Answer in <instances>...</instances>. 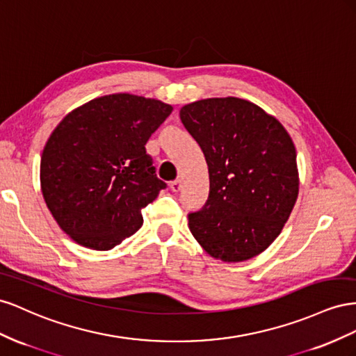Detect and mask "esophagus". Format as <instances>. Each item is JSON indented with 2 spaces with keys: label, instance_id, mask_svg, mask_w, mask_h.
<instances>
[{
  "label": "esophagus",
  "instance_id": "obj_1",
  "mask_svg": "<svg viewBox=\"0 0 356 356\" xmlns=\"http://www.w3.org/2000/svg\"><path fill=\"white\" fill-rule=\"evenodd\" d=\"M170 188H171V191H172V192H179V191L181 189V180H180V179H177V180H175V181H171V184H170Z\"/></svg>",
  "mask_w": 356,
  "mask_h": 356
}]
</instances>
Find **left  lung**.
Segmentation results:
<instances>
[{"mask_svg": "<svg viewBox=\"0 0 356 356\" xmlns=\"http://www.w3.org/2000/svg\"><path fill=\"white\" fill-rule=\"evenodd\" d=\"M206 156L210 192L189 213V229L209 255L240 262L276 240L298 197L297 152L286 129L257 104L207 98L180 108Z\"/></svg>", "mask_w": 356, "mask_h": 356, "instance_id": "8db88e82", "label": "left lung"}]
</instances>
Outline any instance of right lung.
<instances>
[{
  "label": "right lung",
  "mask_w": 356,
  "mask_h": 356,
  "mask_svg": "<svg viewBox=\"0 0 356 356\" xmlns=\"http://www.w3.org/2000/svg\"><path fill=\"white\" fill-rule=\"evenodd\" d=\"M172 107L131 94L95 98L68 113L40 162L46 204L79 245L108 250L143 225L141 209L167 184L146 143Z\"/></svg>",
  "instance_id": "right-lung-1"
}]
</instances>
